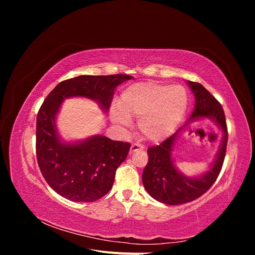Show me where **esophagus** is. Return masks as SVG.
Segmentation results:
<instances>
[{"label":"esophagus","instance_id":"34e87169","mask_svg":"<svg viewBox=\"0 0 255 255\" xmlns=\"http://www.w3.org/2000/svg\"><path fill=\"white\" fill-rule=\"evenodd\" d=\"M142 149V146L140 145V144H138V143H133L132 145H130V150H129V152L130 153H134V152H137V151H139V150H141Z\"/></svg>","mask_w":255,"mask_h":255}]
</instances>
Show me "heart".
Here are the masks:
<instances>
[{
    "label": "heart",
    "mask_w": 255,
    "mask_h": 255,
    "mask_svg": "<svg viewBox=\"0 0 255 255\" xmlns=\"http://www.w3.org/2000/svg\"><path fill=\"white\" fill-rule=\"evenodd\" d=\"M115 123L127 126L138 118V128L146 139L159 141L170 135L182 120L187 107V92L180 85L141 82L129 85L121 94Z\"/></svg>",
    "instance_id": "1"
}]
</instances>
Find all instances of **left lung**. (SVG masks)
<instances>
[{
	"label": "left lung",
	"instance_id": "left-lung-1",
	"mask_svg": "<svg viewBox=\"0 0 255 255\" xmlns=\"http://www.w3.org/2000/svg\"><path fill=\"white\" fill-rule=\"evenodd\" d=\"M190 89L195 95V110L185 125L158 145L148 149L149 160L142 172V183L149 195L157 201L179 205L194 201L211 188L217 180L225 160L228 142V128L225 112L221 104L201 84L188 81ZM201 118H210L223 129V141L213 165L202 176L198 178L186 177L174 167L171 151L176 137L189 123Z\"/></svg>",
	"mask_w": 255,
	"mask_h": 255
}]
</instances>
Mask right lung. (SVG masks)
<instances>
[{"mask_svg":"<svg viewBox=\"0 0 255 255\" xmlns=\"http://www.w3.org/2000/svg\"><path fill=\"white\" fill-rule=\"evenodd\" d=\"M130 79L128 74L80 75L60 82L45 98L37 115L36 156L45 181L61 197L75 202H94L104 197L130 148L128 142L102 135L63 142L55 126L61 103L67 98L84 97L107 112L116 87Z\"/></svg>","mask_w":255,"mask_h":255,"instance_id":"add662e5","label":"right lung"}]
</instances>
